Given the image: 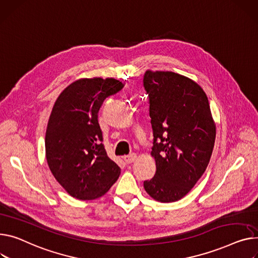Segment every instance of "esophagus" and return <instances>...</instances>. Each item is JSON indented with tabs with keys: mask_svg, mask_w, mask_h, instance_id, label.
Wrapping results in <instances>:
<instances>
[{
	"mask_svg": "<svg viewBox=\"0 0 258 258\" xmlns=\"http://www.w3.org/2000/svg\"><path fill=\"white\" fill-rule=\"evenodd\" d=\"M123 160L125 161V163L132 164V163H134L137 160V154L136 153H132V154H130V156H124Z\"/></svg>",
	"mask_w": 258,
	"mask_h": 258,
	"instance_id": "obj_1",
	"label": "esophagus"
}]
</instances>
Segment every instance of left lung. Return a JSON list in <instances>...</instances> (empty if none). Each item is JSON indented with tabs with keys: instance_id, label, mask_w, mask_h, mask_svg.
Returning <instances> with one entry per match:
<instances>
[{
	"instance_id": "left-lung-1",
	"label": "left lung",
	"mask_w": 258,
	"mask_h": 258,
	"mask_svg": "<svg viewBox=\"0 0 258 258\" xmlns=\"http://www.w3.org/2000/svg\"><path fill=\"white\" fill-rule=\"evenodd\" d=\"M153 131L150 152L157 171L144 181L147 194L159 202L183 198L207 169L216 139V123L201 86L172 72L146 71Z\"/></svg>"
}]
</instances>
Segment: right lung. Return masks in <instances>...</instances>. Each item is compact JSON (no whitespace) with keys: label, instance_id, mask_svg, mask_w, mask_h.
I'll list each match as a JSON object with an SVG mask.
<instances>
[{"label":"right lung","instance_id":"obj_1","mask_svg":"<svg viewBox=\"0 0 258 258\" xmlns=\"http://www.w3.org/2000/svg\"><path fill=\"white\" fill-rule=\"evenodd\" d=\"M114 78H84L60 93L45 133V158L56 180L72 197L92 200L105 195L120 175L107 154L98 124L104 100L123 88Z\"/></svg>","mask_w":258,"mask_h":258}]
</instances>
